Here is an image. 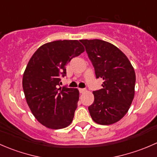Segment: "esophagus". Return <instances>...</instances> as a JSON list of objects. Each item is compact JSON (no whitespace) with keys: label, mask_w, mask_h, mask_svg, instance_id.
Returning a JSON list of instances; mask_svg holds the SVG:
<instances>
[{"label":"esophagus","mask_w":157,"mask_h":157,"mask_svg":"<svg viewBox=\"0 0 157 157\" xmlns=\"http://www.w3.org/2000/svg\"><path fill=\"white\" fill-rule=\"evenodd\" d=\"M79 91H80V93H84V92H86V89L80 88V89H79Z\"/></svg>","instance_id":"1"}]
</instances>
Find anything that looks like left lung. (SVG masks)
Instances as JSON below:
<instances>
[{
	"instance_id": "1",
	"label": "left lung",
	"mask_w": 157,
	"mask_h": 157,
	"mask_svg": "<svg viewBox=\"0 0 157 157\" xmlns=\"http://www.w3.org/2000/svg\"><path fill=\"white\" fill-rule=\"evenodd\" d=\"M102 89L93 91L94 102L88 107L92 118L103 125L114 124L127 113L134 97L136 76L125 55L100 39H81Z\"/></svg>"
}]
</instances>
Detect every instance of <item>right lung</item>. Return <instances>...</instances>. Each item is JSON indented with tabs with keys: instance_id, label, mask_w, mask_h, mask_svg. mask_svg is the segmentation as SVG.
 Returning <instances> with one entry per match:
<instances>
[{
	"instance_id": "obj_1",
	"label": "right lung",
	"mask_w": 157,
	"mask_h": 157,
	"mask_svg": "<svg viewBox=\"0 0 157 157\" xmlns=\"http://www.w3.org/2000/svg\"><path fill=\"white\" fill-rule=\"evenodd\" d=\"M84 52L77 40H57L44 44L30 58L23 77L26 102L35 118L46 128L61 129L72 122L79 90L60 86L65 66Z\"/></svg>"
}]
</instances>
